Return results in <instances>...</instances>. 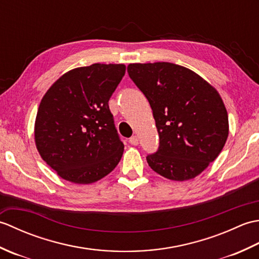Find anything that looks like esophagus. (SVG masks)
Listing matches in <instances>:
<instances>
[{
	"instance_id": "1",
	"label": "esophagus",
	"mask_w": 259,
	"mask_h": 259,
	"mask_svg": "<svg viewBox=\"0 0 259 259\" xmlns=\"http://www.w3.org/2000/svg\"><path fill=\"white\" fill-rule=\"evenodd\" d=\"M129 142H130V144L133 145V146H137V145L139 144V139H138V137H137V136L131 137V138L129 139Z\"/></svg>"
}]
</instances>
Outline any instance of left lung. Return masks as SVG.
<instances>
[{
	"mask_svg": "<svg viewBox=\"0 0 259 259\" xmlns=\"http://www.w3.org/2000/svg\"><path fill=\"white\" fill-rule=\"evenodd\" d=\"M126 70L149 101L159 134V148L147 156L148 164L164 178H195L218 157L228 137L219 93L175 63H133Z\"/></svg>",
	"mask_w": 259,
	"mask_h": 259,
	"instance_id": "8db88e82",
	"label": "left lung"
}]
</instances>
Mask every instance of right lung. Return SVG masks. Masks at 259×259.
I'll return each instance as SVG.
<instances>
[{"label":"right lung","instance_id":"obj_1","mask_svg":"<svg viewBox=\"0 0 259 259\" xmlns=\"http://www.w3.org/2000/svg\"><path fill=\"white\" fill-rule=\"evenodd\" d=\"M124 73V64L76 68L43 97L35 120V145L61 178L92 184L119 163L124 146L108 102Z\"/></svg>","mask_w":259,"mask_h":259}]
</instances>
